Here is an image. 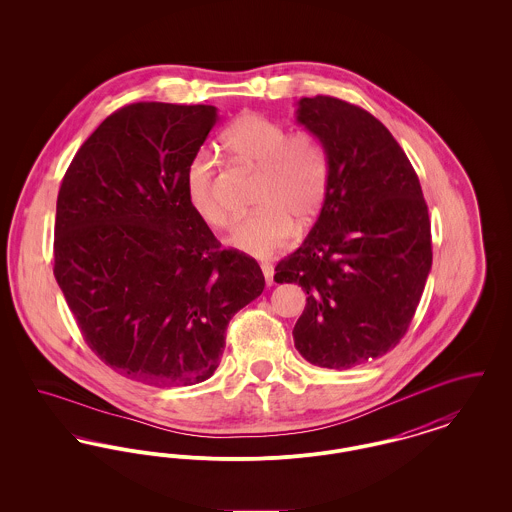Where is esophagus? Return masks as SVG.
<instances>
[{
  "mask_svg": "<svg viewBox=\"0 0 512 512\" xmlns=\"http://www.w3.org/2000/svg\"><path fill=\"white\" fill-rule=\"evenodd\" d=\"M261 270H263V274H265V282H267V286H272V284H274V267H272L270 263H263V265H261Z\"/></svg>",
  "mask_w": 512,
  "mask_h": 512,
  "instance_id": "obj_1",
  "label": "esophagus"
}]
</instances>
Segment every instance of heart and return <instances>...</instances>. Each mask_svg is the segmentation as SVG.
<instances>
[{"label": "heart", "instance_id": "1", "mask_svg": "<svg viewBox=\"0 0 512 512\" xmlns=\"http://www.w3.org/2000/svg\"><path fill=\"white\" fill-rule=\"evenodd\" d=\"M224 147L245 165L259 169L255 207L228 245L255 259L282 253L293 238L295 222L309 224L328 195V151L313 132L288 134L286 126L259 113H242L222 134ZM186 195L195 217L215 228L230 224L217 194V169L207 153H197L186 171Z\"/></svg>", "mask_w": 512, "mask_h": 512}]
</instances>
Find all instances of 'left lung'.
<instances>
[{
	"instance_id": "obj_1",
	"label": "left lung",
	"mask_w": 512,
	"mask_h": 512,
	"mask_svg": "<svg viewBox=\"0 0 512 512\" xmlns=\"http://www.w3.org/2000/svg\"><path fill=\"white\" fill-rule=\"evenodd\" d=\"M295 122L326 147L330 182L315 226L276 265L274 282L307 293L293 326L301 357L345 370L405 336L432 268L428 207L405 151L365 109L301 98Z\"/></svg>"
}]
</instances>
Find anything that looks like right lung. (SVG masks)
<instances>
[{
    "mask_svg": "<svg viewBox=\"0 0 512 512\" xmlns=\"http://www.w3.org/2000/svg\"><path fill=\"white\" fill-rule=\"evenodd\" d=\"M217 121L213 105H126L57 195L55 280L90 349L147 386L211 378L230 318L265 290L257 261L220 249L188 203V165Z\"/></svg>",
    "mask_w": 512,
    "mask_h": 512,
    "instance_id": "right-lung-1",
    "label": "right lung"
}]
</instances>
